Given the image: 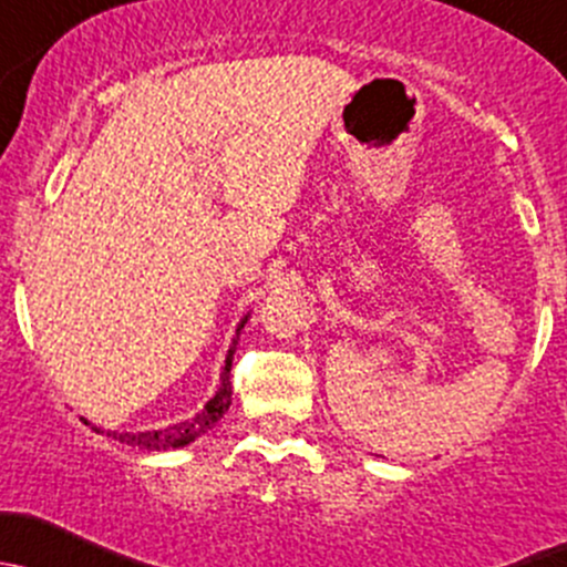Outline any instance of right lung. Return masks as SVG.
I'll list each match as a JSON object with an SVG mask.
<instances>
[{"label": "right lung", "mask_w": 567, "mask_h": 567, "mask_svg": "<svg viewBox=\"0 0 567 567\" xmlns=\"http://www.w3.org/2000/svg\"><path fill=\"white\" fill-rule=\"evenodd\" d=\"M250 313H245L240 319V324H237V332L235 338H231V347L229 352H226V360H224V369H220V382L218 388H215V395L213 399L204 404V410H198L194 417L183 420V423H174V425H166V429H155V431H106V436L111 440H120L122 445H131V447H138V451H177V447H185L190 445V442H196L198 436L207 434L209 429H215L218 425V420L224 417L226 412H229L231 406V379H229V371H231V358H235V349H237V341H240V330L248 322ZM84 420L86 425H92L90 420ZM92 431H97V434H103V429H97V425H92Z\"/></svg>", "instance_id": "add662e5"}]
</instances>
